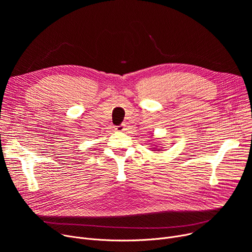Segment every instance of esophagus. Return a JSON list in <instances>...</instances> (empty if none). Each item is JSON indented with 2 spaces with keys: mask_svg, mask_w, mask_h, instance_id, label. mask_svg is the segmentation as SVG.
I'll return each instance as SVG.
<instances>
[{
  "mask_svg": "<svg viewBox=\"0 0 252 252\" xmlns=\"http://www.w3.org/2000/svg\"><path fill=\"white\" fill-rule=\"evenodd\" d=\"M115 129L117 130V131H124L125 129H126V125H121V126H116L115 127Z\"/></svg>",
  "mask_w": 252,
  "mask_h": 252,
  "instance_id": "esophagus-1",
  "label": "esophagus"
}]
</instances>
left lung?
I'll use <instances>...</instances> for the list:
<instances>
[{
    "mask_svg": "<svg viewBox=\"0 0 252 252\" xmlns=\"http://www.w3.org/2000/svg\"><path fill=\"white\" fill-rule=\"evenodd\" d=\"M149 145V149L150 150H152V151H163L162 150V146H160V145L159 144H157L156 142H151V143H149L148 144Z\"/></svg>",
    "mask_w": 252,
    "mask_h": 252,
    "instance_id": "8db88e82",
    "label": "left lung"
}]
</instances>
